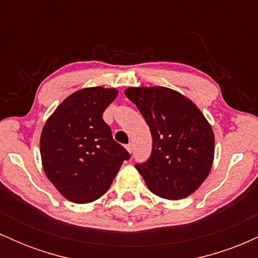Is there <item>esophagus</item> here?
<instances>
[{"instance_id":"34e87169","label":"esophagus","mask_w":258,"mask_h":258,"mask_svg":"<svg viewBox=\"0 0 258 258\" xmlns=\"http://www.w3.org/2000/svg\"><path fill=\"white\" fill-rule=\"evenodd\" d=\"M126 149H127V152H128L130 154H131V153H132V150H133V144H131V143L127 144V146H126Z\"/></svg>"}]
</instances>
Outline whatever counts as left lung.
<instances>
[{
	"mask_svg": "<svg viewBox=\"0 0 258 258\" xmlns=\"http://www.w3.org/2000/svg\"><path fill=\"white\" fill-rule=\"evenodd\" d=\"M153 137L152 155L136 168L150 191L178 200L193 194L211 171L215 136L200 109L179 92L161 86L130 87Z\"/></svg>",
	"mask_w": 258,
	"mask_h": 258,
	"instance_id": "1",
	"label": "left lung"
}]
</instances>
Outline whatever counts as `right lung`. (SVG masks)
<instances>
[{"label": "right lung", "instance_id": "add662e5", "mask_svg": "<svg viewBox=\"0 0 258 258\" xmlns=\"http://www.w3.org/2000/svg\"><path fill=\"white\" fill-rule=\"evenodd\" d=\"M116 97L115 88H82L65 98L44 123L40 138L43 171L69 201L99 199L130 159L103 120V112Z\"/></svg>", "mask_w": 258, "mask_h": 258}]
</instances>
